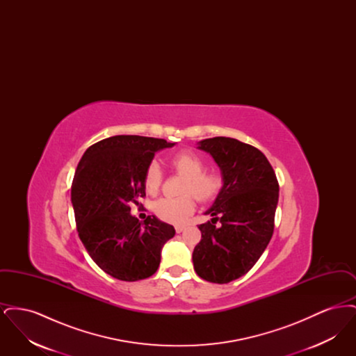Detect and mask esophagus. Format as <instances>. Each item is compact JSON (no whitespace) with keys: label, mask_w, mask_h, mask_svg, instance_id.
<instances>
[{"label":"esophagus","mask_w":356,"mask_h":356,"mask_svg":"<svg viewBox=\"0 0 356 356\" xmlns=\"http://www.w3.org/2000/svg\"><path fill=\"white\" fill-rule=\"evenodd\" d=\"M175 229H176V232H177V234H181V232L186 229V225H176V227H175Z\"/></svg>","instance_id":"obj_1"}]
</instances>
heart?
<instances>
[{"label": "heart", "mask_w": 356, "mask_h": 356, "mask_svg": "<svg viewBox=\"0 0 356 356\" xmlns=\"http://www.w3.org/2000/svg\"><path fill=\"white\" fill-rule=\"evenodd\" d=\"M170 165L177 173L186 176L183 192L193 193L200 202L213 199L220 191L221 176L215 172H205L204 160L192 151H183L170 157ZM163 181V172L157 161H152L144 175V188L149 195L157 193ZM195 199L191 195L181 197H163L154 205V213L163 220L180 224L195 211Z\"/></svg>", "instance_id": "b5f03b06"}]
</instances>
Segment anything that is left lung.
Masks as SVG:
<instances>
[{
  "instance_id": "1",
  "label": "left lung",
  "mask_w": 356,
  "mask_h": 356,
  "mask_svg": "<svg viewBox=\"0 0 356 356\" xmlns=\"http://www.w3.org/2000/svg\"><path fill=\"white\" fill-rule=\"evenodd\" d=\"M197 149L212 156L222 186L205 211L212 219L199 225L202 240L192 254L193 267L204 280L225 284L250 271L267 248L279 184L267 157L236 138H205Z\"/></svg>"
}]
</instances>
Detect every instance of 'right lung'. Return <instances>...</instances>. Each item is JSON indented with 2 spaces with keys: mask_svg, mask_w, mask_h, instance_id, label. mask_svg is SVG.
<instances>
[{
  "mask_svg": "<svg viewBox=\"0 0 356 356\" xmlns=\"http://www.w3.org/2000/svg\"><path fill=\"white\" fill-rule=\"evenodd\" d=\"M164 138L120 135L85 151L72 183L77 232L93 261L108 275L136 282L157 271L175 228L156 216L131 215V203L145 196L144 175L154 153L172 148Z\"/></svg>",
  "mask_w": 356,
  "mask_h": 356,
  "instance_id": "right-lung-1",
  "label": "right lung"
}]
</instances>
